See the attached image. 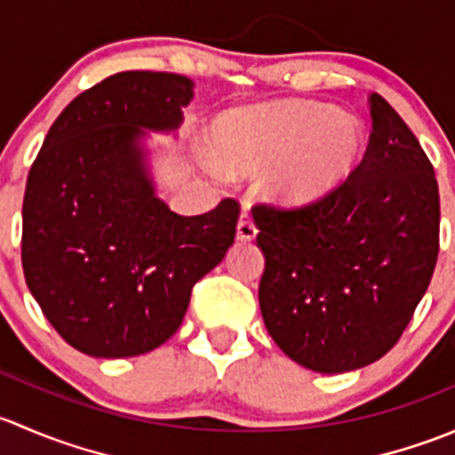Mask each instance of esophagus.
<instances>
[{
    "instance_id": "esophagus-1",
    "label": "esophagus",
    "mask_w": 455,
    "mask_h": 455,
    "mask_svg": "<svg viewBox=\"0 0 455 455\" xmlns=\"http://www.w3.org/2000/svg\"><path fill=\"white\" fill-rule=\"evenodd\" d=\"M257 235V227L249 213L240 215V222H237V240L240 242H253Z\"/></svg>"
}]
</instances>
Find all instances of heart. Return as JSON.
Segmentation results:
<instances>
[{
    "label": "heart",
    "mask_w": 455,
    "mask_h": 455,
    "mask_svg": "<svg viewBox=\"0 0 455 455\" xmlns=\"http://www.w3.org/2000/svg\"><path fill=\"white\" fill-rule=\"evenodd\" d=\"M363 145L359 118L313 100L237 109L222 118L215 136L220 167L233 176H253L279 160L264 194L283 206L332 194L355 172Z\"/></svg>",
    "instance_id": "heart-1"
}]
</instances>
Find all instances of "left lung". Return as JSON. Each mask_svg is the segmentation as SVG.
Segmentation results:
<instances>
[{
	"label": "left lung",
	"instance_id": "left-lung-1",
	"mask_svg": "<svg viewBox=\"0 0 455 455\" xmlns=\"http://www.w3.org/2000/svg\"><path fill=\"white\" fill-rule=\"evenodd\" d=\"M368 100V149L343 185L297 209L253 206L266 257V330L283 355L321 374L365 368L387 355L438 259L434 167L392 105L379 94Z\"/></svg>",
	"mask_w": 455,
	"mask_h": 455
}]
</instances>
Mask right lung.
<instances>
[{
  "instance_id": "right-lung-1",
  "label": "right lung",
  "mask_w": 455,
  "mask_h": 455,
  "mask_svg": "<svg viewBox=\"0 0 455 455\" xmlns=\"http://www.w3.org/2000/svg\"><path fill=\"white\" fill-rule=\"evenodd\" d=\"M194 81L118 72L81 92L50 127L24 196L21 264L45 319L79 352L139 356L185 319L196 282L235 240L240 204L178 215L147 173L145 130L172 132Z\"/></svg>"
}]
</instances>
